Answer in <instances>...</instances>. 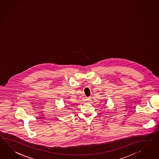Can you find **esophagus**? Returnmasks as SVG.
<instances>
[{"label":"esophagus","mask_w":159,"mask_h":159,"mask_svg":"<svg viewBox=\"0 0 159 159\" xmlns=\"http://www.w3.org/2000/svg\"><path fill=\"white\" fill-rule=\"evenodd\" d=\"M85 100H86V101H87V102H90L91 100V97H87L85 98Z\"/></svg>","instance_id":"34e87169"}]
</instances>
